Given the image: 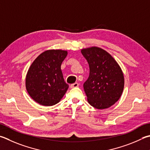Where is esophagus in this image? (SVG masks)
<instances>
[{
    "label": "esophagus",
    "instance_id": "1",
    "mask_svg": "<svg viewBox=\"0 0 150 150\" xmlns=\"http://www.w3.org/2000/svg\"><path fill=\"white\" fill-rule=\"evenodd\" d=\"M79 86V84L77 83H75L73 84H71L70 85V88H77V87Z\"/></svg>",
    "mask_w": 150,
    "mask_h": 150
}]
</instances>
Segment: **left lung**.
Segmentation results:
<instances>
[{
    "label": "left lung",
    "mask_w": 150,
    "mask_h": 150,
    "mask_svg": "<svg viewBox=\"0 0 150 150\" xmlns=\"http://www.w3.org/2000/svg\"><path fill=\"white\" fill-rule=\"evenodd\" d=\"M81 53L90 68L89 77L83 84L87 101L98 110L111 107L123 91L125 79L121 67L110 54L101 48H83Z\"/></svg>",
    "instance_id": "1"
}]
</instances>
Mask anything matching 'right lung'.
Segmentation results:
<instances>
[{
    "label": "right lung",
    "mask_w": 150,
    "mask_h": 150,
    "mask_svg": "<svg viewBox=\"0 0 150 150\" xmlns=\"http://www.w3.org/2000/svg\"><path fill=\"white\" fill-rule=\"evenodd\" d=\"M67 51L57 49L43 52L30 66L25 77V87L31 98L39 104L51 106L58 103L69 85L61 69Z\"/></svg>",
    "instance_id": "obj_1"
}]
</instances>
